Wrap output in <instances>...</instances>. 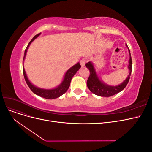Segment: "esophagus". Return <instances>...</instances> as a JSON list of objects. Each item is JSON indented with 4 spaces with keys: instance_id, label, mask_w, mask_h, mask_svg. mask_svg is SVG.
I'll use <instances>...</instances> for the list:
<instances>
[{
    "instance_id": "obj_1",
    "label": "esophagus",
    "mask_w": 152,
    "mask_h": 152,
    "mask_svg": "<svg viewBox=\"0 0 152 152\" xmlns=\"http://www.w3.org/2000/svg\"><path fill=\"white\" fill-rule=\"evenodd\" d=\"M80 65L82 67H84L86 65V60L84 59H82V60H80Z\"/></svg>"
}]
</instances>
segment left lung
<instances>
[{
	"label": "left lung",
	"instance_id": "8db88e82",
	"mask_svg": "<svg viewBox=\"0 0 152 152\" xmlns=\"http://www.w3.org/2000/svg\"><path fill=\"white\" fill-rule=\"evenodd\" d=\"M126 46H127V45ZM129 53V60L128 68L129 70V74L127 79L124 80L122 84L116 86H111L104 84L101 80L96 72L93 63L89 61L86 64V67L89 69L90 72L89 77L87 81V86L89 89L96 95L99 96H103V97H110V96H113L118 93H120L128 84L129 80L130 79L131 73L132 71V59L129 49L128 48Z\"/></svg>",
	"mask_w": 152,
	"mask_h": 152
}]
</instances>
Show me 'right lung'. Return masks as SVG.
I'll return each mask as SVG.
<instances>
[{
    "label": "right lung",
    "mask_w": 152,
    "mask_h": 152,
    "mask_svg": "<svg viewBox=\"0 0 152 152\" xmlns=\"http://www.w3.org/2000/svg\"><path fill=\"white\" fill-rule=\"evenodd\" d=\"M40 34H39L37 35H36L35 36H34V37L31 39V40L29 42L28 46L26 47V48L25 50L23 60V72L24 77H25V81L26 82L27 85L28 86V87H30V89H31V91L32 92H33L34 93L40 96V97H42V98H45V99H53L59 98V96H61L64 93H66L67 90L68 89L69 87H70V82H71L72 77L74 76V75L77 72V71L79 70L80 68L81 67V66L80 65V63H78L74 66H73L72 67H71L70 69H69V70H68L66 71V73H65V77H64L63 80L62 81L61 83L59 84L57 87H56V88H54V89H40V88L37 87L36 86H35L34 85L32 84L31 82L29 81L28 77H27V76H26V72H25V70L24 67H23V61H24V59H25V56H26L27 50H28V48L29 47L30 44L32 42H33V41L38 36H39Z\"/></svg>",
    "instance_id": "right-lung-1"
}]
</instances>
